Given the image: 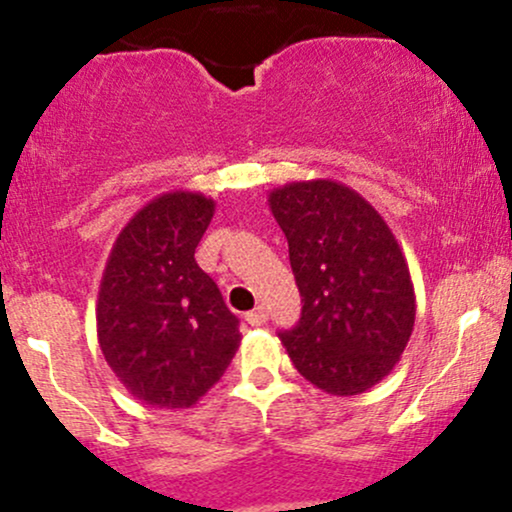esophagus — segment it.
Masks as SVG:
<instances>
[{
    "label": "esophagus",
    "mask_w": 512,
    "mask_h": 512,
    "mask_svg": "<svg viewBox=\"0 0 512 512\" xmlns=\"http://www.w3.org/2000/svg\"><path fill=\"white\" fill-rule=\"evenodd\" d=\"M245 320L250 325H262L267 320V311L262 306H257L255 311H250V313H245Z\"/></svg>",
    "instance_id": "1"
}]
</instances>
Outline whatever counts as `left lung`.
<instances>
[{"mask_svg": "<svg viewBox=\"0 0 512 512\" xmlns=\"http://www.w3.org/2000/svg\"><path fill=\"white\" fill-rule=\"evenodd\" d=\"M289 240L301 318L279 333L303 379L357 396L391 374L411 340L415 291L401 245L381 213L335 179L269 192Z\"/></svg>", "mask_w": 512, "mask_h": 512, "instance_id": "1", "label": "left lung"}]
</instances>
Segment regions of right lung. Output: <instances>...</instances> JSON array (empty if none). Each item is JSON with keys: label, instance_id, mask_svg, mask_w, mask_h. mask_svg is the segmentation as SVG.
<instances>
[{"label": "right lung", "instance_id": "1", "mask_svg": "<svg viewBox=\"0 0 512 512\" xmlns=\"http://www.w3.org/2000/svg\"><path fill=\"white\" fill-rule=\"evenodd\" d=\"M213 211V199L199 192L155 196L123 226L101 274V355L145 406L192 408L243 338L216 282L194 260Z\"/></svg>", "mask_w": 512, "mask_h": 512}]
</instances>
